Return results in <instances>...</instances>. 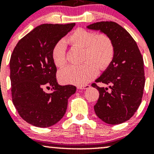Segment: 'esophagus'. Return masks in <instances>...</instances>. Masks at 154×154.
I'll return each mask as SVG.
<instances>
[{
    "label": "esophagus",
    "instance_id": "esophagus-1",
    "mask_svg": "<svg viewBox=\"0 0 154 154\" xmlns=\"http://www.w3.org/2000/svg\"><path fill=\"white\" fill-rule=\"evenodd\" d=\"M91 88V85H81V86H77V88L80 90H85V89H88V88Z\"/></svg>",
    "mask_w": 154,
    "mask_h": 154
}]
</instances>
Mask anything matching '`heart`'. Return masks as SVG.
<instances>
[{
	"mask_svg": "<svg viewBox=\"0 0 154 154\" xmlns=\"http://www.w3.org/2000/svg\"><path fill=\"white\" fill-rule=\"evenodd\" d=\"M65 41L72 46L84 48L83 61L85 63L79 66H69L60 71L59 79L63 83L83 85L96 77L98 67L105 69L114 59V44L105 34L96 35L93 32L79 28L69 35ZM51 58L59 68L66 65V45L63 41L60 40L54 45Z\"/></svg>",
	"mask_w": 154,
	"mask_h": 154,
	"instance_id": "b5f03b06",
	"label": "heart"
}]
</instances>
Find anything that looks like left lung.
I'll return each mask as SVG.
<instances>
[{
	"label": "left lung",
	"mask_w": 154,
	"mask_h": 154,
	"mask_svg": "<svg viewBox=\"0 0 154 154\" xmlns=\"http://www.w3.org/2000/svg\"><path fill=\"white\" fill-rule=\"evenodd\" d=\"M87 27L105 33L114 46L112 61L95 80L109 85V88L92 84L99 91L95 112L109 125L123 123L134 115L142 100L146 80L143 56L135 40L117 23L100 22Z\"/></svg>",
	"instance_id": "obj_1"
}]
</instances>
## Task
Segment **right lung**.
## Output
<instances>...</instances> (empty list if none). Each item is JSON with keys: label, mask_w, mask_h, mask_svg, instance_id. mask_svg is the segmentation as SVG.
Listing matches in <instances>:
<instances>
[{"label": "right lung", "mask_w": 154, "mask_h": 154, "mask_svg": "<svg viewBox=\"0 0 154 154\" xmlns=\"http://www.w3.org/2000/svg\"><path fill=\"white\" fill-rule=\"evenodd\" d=\"M75 23L43 24L17 44L10 59L12 101L19 116L39 128L57 123L66 113L68 99L75 86L59 85L51 58L54 45L71 31ZM51 87V93L44 88Z\"/></svg>", "instance_id": "1"}]
</instances>
